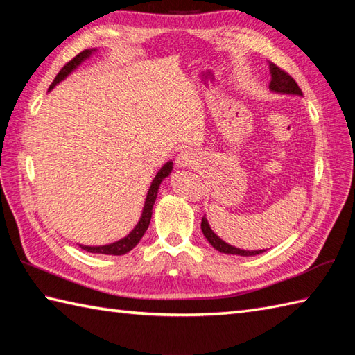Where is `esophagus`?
<instances>
[{"mask_svg":"<svg viewBox=\"0 0 355 355\" xmlns=\"http://www.w3.org/2000/svg\"><path fill=\"white\" fill-rule=\"evenodd\" d=\"M175 163H177V166H180V168H193V166L198 163V160L192 150L182 149L177 155Z\"/></svg>","mask_w":355,"mask_h":355,"instance_id":"1","label":"esophagus"}]
</instances>
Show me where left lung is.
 <instances>
[{
    "mask_svg": "<svg viewBox=\"0 0 355 355\" xmlns=\"http://www.w3.org/2000/svg\"><path fill=\"white\" fill-rule=\"evenodd\" d=\"M270 73H271V80H270L268 88L271 89V92L282 93V94L302 96V89L299 88L296 80H294L288 73L284 71L282 69H279L276 64L270 62ZM201 230H202V233H205V236L207 238L209 243L212 244V247L216 248V250L221 253L238 254V256H254V254H259L263 252V250H252V252L241 250V248H236L233 245H229L227 243H224V241L221 238H218L214 233V230L210 229L206 216H202V220H201Z\"/></svg>",
    "mask_w": 355,
    "mask_h": 355,
    "instance_id": "left-lung-1",
    "label": "left lung"
}]
</instances>
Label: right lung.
<instances>
[{
    "instance_id": "right-lung-1",
    "label": "right lung",
    "mask_w": 355,
    "mask_h": 355,
    "mask_svg": "<svg viewBox=\"0 0 355 355\" xmlns=\"http://www.w3.org/2000/svg\"><path fill=\"white\" fill-rule=\"evenodd\" d=\"M93 50H84L80 51L78 56H74L70 62H67L61 71L58 73V76L55 78V80L51 82V85L49 89H51L53 87H55L56 84H59L62 79H65L69 74L76 69V67L82 62L85 61V59L92 55ZM172 171V162H168L166 163L163 168L157 172L155 178L153 180V183H150V187L148 191V195H146V201H145V207H143V212H141V218L139 224L135 225V227L132 229V232L130 233V235L122 238L120 241H116V243L112 244H108V245H99V247H89V245H79L80 248H84V250L89 252V253H102V254H114V256H120V254H125L128 252H131L132 248L139 244V241L141 239V236L145 235V232L148 229L149 225V221H150V216H153V206L155 202V198H157V192H158V187H160L163 180L169 175Z\"/></svg>"
}]
</instances>
